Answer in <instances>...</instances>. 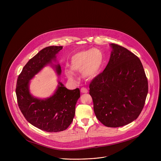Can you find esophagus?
<instances>
[{
    "label": "esophagus",
    "mask_w": 161,
    "mask_h": 161,
    "mask_svg": "<svg viewBox=\"0 0 161 161\" xmlns=\"http://www.w3.org/2000/svg\"><path fill=\"white\" fill-rule=\"evenodd\" d=\"M81 92H82V93H87V92H88V90L85 87H82L81 89Z\"/></svg>",
    "instance_id": "1"
}]
</instances>
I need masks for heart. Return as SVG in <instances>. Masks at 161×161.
Instances as JSON below:
<instances>
[{"label": "heart", "instance_id": "obj_1", "mask_svg": "<svg viewBox=\"0 0 161 161\" xmlns=\"http://www.w3.org/2000/svg\"><path fill=\"white\" fill-rule=\"evenodd\" d=\"M104 64V55L98 49L83 50L75 53L71 58L70 69L72 72H80L84 78L93 79L100 74ZM65 74L70 81H75L74 75L69 70Z\"/></svg>", "mask_w": 161, "mask_h": 161}]
</instances>
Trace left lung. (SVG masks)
Here are the masks:
<instances>
[{"instance_id": "left-lung-1", "label": "left lung", "mask_w": 161, "mask_h": 161, "mask_svg": "<svg viewBox=\"0 0 161 161\" xmlns=\"http://www.w3.org/2000/svg\"><path fill=\"white\" fill-rule=\"evenodd\" d=\"M111 46L109 61L104 71L90 83L89 94L97 119L108 127H119L140 115L148 82L136 55L118 44Z\"/></svg>"}]
</instances>
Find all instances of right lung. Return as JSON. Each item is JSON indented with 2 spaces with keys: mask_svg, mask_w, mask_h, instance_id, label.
<instances>
[{
  "mask_svg": "<svg viewBox=\"0 0 161 161\" xmlns=\"http://www.w3.org/2000/svg\"><path fill=\"white\" fill-rule=\"evenodd\" d=\"M62 49L63 46H49L40 51L25 65L16 84L17 100L23 116L33 126L48 132L64 130L72 123L75 104L80 97V89L69 90L58 82L54 95L42 100L30 94L29 81L46 65L55 60L56 54ZM55 70L58 75L61 74L60 65H57Z\"/></svg>",
  "mask_w": 161,
  "mask_h": 161,
  "instance_id": "add662e5",
  "label": "right lung"
}]
</instances>
